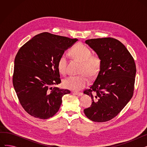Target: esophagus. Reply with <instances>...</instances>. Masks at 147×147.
I'll use <instances>...</instances> for the list:
<instances>
[{"label":"esophagus","instance_id":"34e87169","mask_svg":"<svg viewBox=\"0 0 147 147\" xmlns=\"http://www.w3.org/2000/svg\"><path fill=\"white\" fill-rule=\"evenodd\" d=\"M74 94L76 95H78V96H82L83 95L82 92H74Z\"/></svg>","mask_w":147,"mask_h":147}]
</instances>
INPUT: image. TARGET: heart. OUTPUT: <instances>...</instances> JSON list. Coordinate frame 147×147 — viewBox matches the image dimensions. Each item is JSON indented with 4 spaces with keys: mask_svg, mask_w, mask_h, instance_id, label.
Wrapping results in <instances>:
<instances>
[{
    "mask_svg": "<svg viewBox=\"0 0 147 147\" xmlns=\"http://www.w3.org/2000/svg\"><path fill=\"white\" fill-rule=\"evenodd\" d=\"M71 55L82 63L80 73L79 76H69L63 81L64 86L73 90H79L87 86L89 80L88 77L94 78L98 73L102 64V59L98 53L92 54L90 49L83 43L76 44L70 51ZM68 58L66 53L60 56L57 62L59 72L65 74L67 72Z\"/></svg>",
    "mask_w": 147,
    "mask_h": 147,
    "instance_id": "obj_1",
    "label": "heart"
}]
</instances>
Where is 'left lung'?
Returning a JSON list of instances; mask_svg holds the SVG:
<instances>
[{
    "instance_id": "obj_1",
    "label": "left lung",
    "mask_w": 147,
    "mask_h": 147,
    "mask_svg": "<svg viewBox=\"0 0 147 147\" xmlns=\"http://www.w3.org/2000/svg\"><path fill=\"white\" fill-rule=\"evenodd\" d=\"M85 42L100 55L102 64L93 84L83 92L92 101L84 113L92 121L105 122L117 116L132 98L135 63L125 46L115 38H91Z\"/></svg>"
}]
</instances>
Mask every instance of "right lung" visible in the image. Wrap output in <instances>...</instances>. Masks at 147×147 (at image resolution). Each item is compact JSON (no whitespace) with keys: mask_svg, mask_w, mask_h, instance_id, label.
<instances>
[{"mask_svg":"<svg viewBox=\"0 0 147 147\" xmlns=\"http://www.w3.org/2000/svg\"><path fill=\"white\" fill-rule=\"evenodd\" d=\"M77 38L38 34L22 46L14 61L12 83L20 104L30 115L40 119L53 116L68 89L53 88L61 83L57 62Z\"/></svg>","mask_w":147,"mask_h":147,"instance_id":"1","label":"right lung"}]
</instances>
